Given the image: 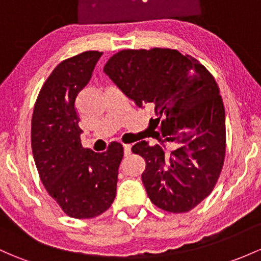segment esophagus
<instances>
[{
	"label": "esophagus",
	"mask_w": 261,
	"mask_h": 261,
	"mask_svg": "<svg viewBox=\"0 0 261 261\" xmlns=\"http://www.w3.org/2000/svg\"><path fill=\"white\" fill-rule=\"evenodd\" d=\"M123 152H125V156L130 155V153H131V145L130 144L123 145Z\"/></svg>",
	"instance_id": "esophagus-1"
}]
</instances>
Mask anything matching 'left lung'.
<instances>
[{
	"label": "left lung",
	"mask_w": 261,
	"mask_h": 261,
	"mask_svg": "<svg viewBox=\"0 0 261 261\" xmlns=\"http://www.w3.org/2000/svg\"><path fill=\"white\" fill-rule=\"evenodd\" d=\"M103 72L136 106L155 112L149 136L158 142L141 140L131 149L146 161L147 196L169 213L194 209L213 191L225 159V109L214 76L170 48L122 50Z\"/></svg>",
	"instance_id": "1"
}]
</instances>
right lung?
Here are the masks:
<instances>
[{"label": "right lung", "mask_w": 261, "mask_h": 261, "mask_svg": "<svg viewBox=\"0 0 261 261\" xmlns=\"http://www.w3.org/2000/svg\"><path fill=\"white\" fill-rule=\"evenodd\" d=\"M102 52L86 51L56 66L37 96L31 122V146L40 179L66 215L91 219L116 196L120 142L105 152L84 149L75 102L89 84Z\"/></svg>", "instance_id": "1"}]
</instances>
